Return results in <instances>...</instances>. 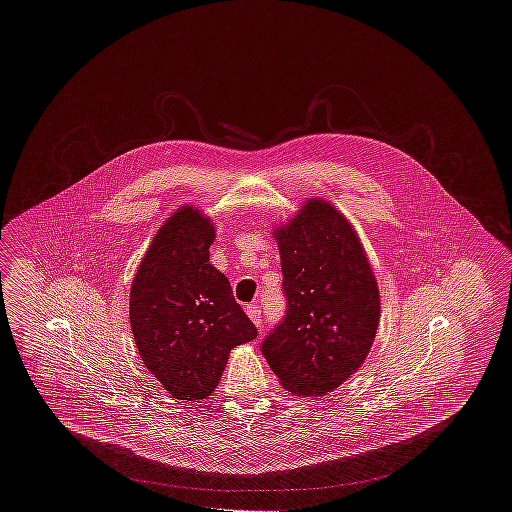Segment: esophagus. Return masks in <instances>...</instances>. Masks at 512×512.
I'll return each instance as SVG.
<instances>
[{
    "mask_svg": "<svg viewBox=\"0 0 512 512\" xmlns=\"http://www.w3.org/2000/svg\"><path fill=\"white\" fill-rule=\"evenodd\" d=\"M245 313H247V317L253 320V324H255V326H261V322H263V317H261V309H259L255 303L247 305V307H245Z\"/></svg>",
    "mask_w": 512,
    "mask_h": 512,
    "instance_id": "34e87169",
    "label": "esophagus"
}]
</instances>
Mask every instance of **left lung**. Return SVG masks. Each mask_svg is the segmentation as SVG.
Returning a JSON list of instances; mask_svg holds the SVG:
<instances>
[{
	"instance_id": "obj_1",
	"label": "left lung",
	"mask_w": 512,
	"mask_h": 512,
	"mask_svg": "<svg viewBox=\"0 0 512 512\" xmlns=\"http://www.w3.org/2000/svg\"><path fill=\"white\" fill-rule=\"evenodd\" d=\"M274 236L288 309L261 351L286 390L320 397L365 363L380 320L378 284L353 226L328 201L309 199Z\"/></svg>"
}]
</instances>
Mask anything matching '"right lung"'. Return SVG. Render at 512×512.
<instances>
[{
	"mask_svg": "<svg viewBox=\"0 0 512 512\" xmlns=\"http://www.w3.org/2000/svg\"><path fill=\"white\" fill-rule=\"evenodd\" d=\"M211 220L190 205L159 228L130 288V326L149 372L174 399H205L228 353L257 338L228 278L209 263Z\"/></svg>",
	"mask_w": 512,
	"mask_h": 512,
	"instance_id": "obj_1",
	"label": "right lung"
}]
</instances>
